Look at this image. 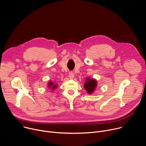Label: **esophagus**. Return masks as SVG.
I'll use <instances>...</instances> for the list:
<instances>
[{"mask_svg": "<svg viewBox=\"0 0 146 146\" xmlns=\"http://www.w3.org/2000/svg\"><path fill=\"white\" fill-rule=\"evenodd\" d=\"M69 78H70V79H73V77H74V73H73V72H70L69 74Z\"/></svg>", "mask_w": 146, "mask_h": 146, "instance_id": "34e87169", "label": "esophagus"}]
</instances>
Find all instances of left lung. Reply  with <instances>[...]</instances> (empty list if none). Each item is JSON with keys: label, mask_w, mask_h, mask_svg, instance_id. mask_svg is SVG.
<instances>
[{"label": "left lung", "mask_w": 146, "mask_h": 146, "mask_svg": "<svg viewBox=\"0 0 146 146\" xmlns=\"http://www.w3.org/2000/svg\"><path fill=\"white\" fill-rule=\"evenodd\" d=\"M98 86V82L96 79L87 77L84 84V88L86 90L88 94H92L95 91Z\"/></svg>", "instance_id": "obj_1"}]
</instances>
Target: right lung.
Returning <instances> with one entry per match:
<instances>
[{
	"label": "right lung",
	"instance_id": "obj_1",
	"mask_svg": "<svg viewBox=\"0 0 146 146\" xmlns=\"http://www.w3.org/2000/svg\"><path fill=\"white\" fill-rule=\"evenodd\" d=\"M58 87V84H56L55 81H50L47 84V88L51 89V91L55 90Z\"/></svg>",
	"mask_w": 146,
	"mask_h": 146
}]
</instances>
